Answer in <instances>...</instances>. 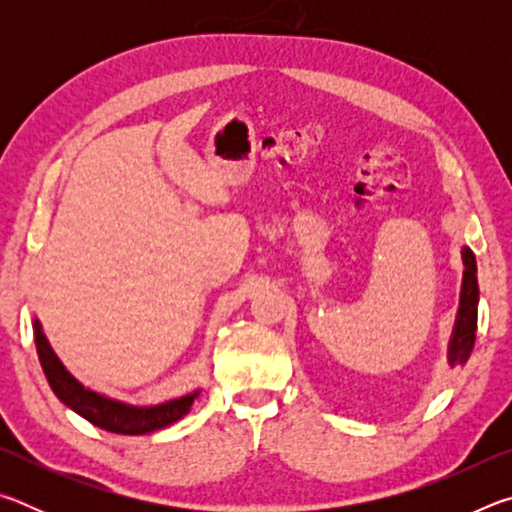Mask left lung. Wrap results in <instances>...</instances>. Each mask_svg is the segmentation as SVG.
<instances>
[{
  "label": "left lung",
  "instance_id": "1",
  "mask_svg": "<svg viewBox=\"0 0 512 512\" xmlns=\"http://www.w3.org/2000/svg\"><path fill=\"white\" fill-rule=\"evenodd\" d=\"M463 291H461V309H458L454 339L449 345V366H465L474 348L476 332V305H479V282H476V262L470 248H463Z\"/></svg>",
  "mask_w": 512,
  "mask_h": 512
}]
</instances>
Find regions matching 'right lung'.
Returning a JSON list of instances; mask_svg holds the SVG:
<instances>
[{
	"mask_svg": "<svg viewBox=\"0 0 512 512\" xmlns=\"http://www.w3.org/2000/svg\"><path fill=\"white\" fill-rule=\"evenodd\" d=\"M33 329H36V348L42 370H45L49 386L54 388L58 400H63L69 409H74L76 413L83 415L85 420L97 424L101 429L112 433H126V436H140V433L158 431L183 418L189 411V406L196 400L198 393H192L180 397V400H171L167 404L149 406V409H135V406L112 402L97 393L85 391L79 381L63 368V363L58 361L54 350L49 348L38 320L33 323Z\"/></svg>",
	"mask_w": 512,
	"mask_h": 512,
	"instance_id": "obj_1",
	"label": "right lung"
}]
</instances>
